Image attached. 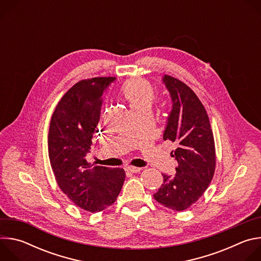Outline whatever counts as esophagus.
Returning <instances> with one entry per match:
<instances>
[{"instance_id":"34e87169","label":"esophagus","mask_w":261,"mask_h":261,"mask_svg":"<svg viewBox=\"0 0 261 261\" xmlns=\"http://www.w3.org/2000/svg\"><path fill=\"white\" fill-rule=\"evenodd\" d=\"M126 170H127L128 172L137 173V172H139V171L141 170V168H140V167H135V166H127V167H126Z\"/></svg>"}]
</instances>
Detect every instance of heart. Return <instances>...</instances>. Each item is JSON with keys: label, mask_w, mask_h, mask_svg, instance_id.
<instances>
[{"label": "heart", "mask_w": 261, "mask_h": 261, "mask_svg": "<svg viewBox=\"0 0 261 261\" xmlns=\"http://www.w3.org/2000/svg\"><path fill=\"white\" fill-rule=\"evenodd\" d=\"M122 95L129 103L131 109L152 106L155 100V91L153 87L143 80H134L128 82L122 88Z\"/></svg>", "instance_id": "heart-1"}]
</instances>
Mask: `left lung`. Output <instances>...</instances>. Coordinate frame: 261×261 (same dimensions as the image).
<instances>
[{
  "mask_svg": "<svg viewBox=\"0 0 261 261\" xmlns=\"http://www.w3.org/2000/svg\"><path fill=\"white\" fill-rule=\"evenodd\" d=\"M172 100L163 139L174 143L171 156L177 161L173 175H163L154 198L165 207L185 211L205 192L216 169L214 135L206 110L187 85L165 74L163 77Z\"/></svg>",
  "mask_w": 261,
  "mask_h": 261,
  "instance_id": "obj_1",
  "label": "left lung"
}]
</instances>
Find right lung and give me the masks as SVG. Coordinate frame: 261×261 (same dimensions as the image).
I'll return each mask as SVG.
<instances>
[{
    "label": "right lung",
    "mask_w": 261,
    "mask_h": 261,
    "mask_svg": "<svg viewBox=\"0 0 261 261\" xmlns=\"http://www.w3.org/2000/svg\"><path fill=\"white\" fill-rule=\"evenodd\" d=\"M115 77H94L74 85L59 101L49 125L48 156L64 194L75 205L97 213L113 204L126 177L123 168L91 166L86 159L98 132L102 94Z\"/></svg>",
    "instance_id": "add662e5"
}]
</instances>
